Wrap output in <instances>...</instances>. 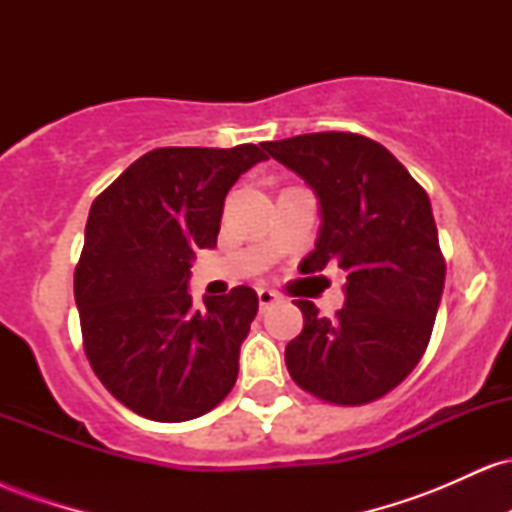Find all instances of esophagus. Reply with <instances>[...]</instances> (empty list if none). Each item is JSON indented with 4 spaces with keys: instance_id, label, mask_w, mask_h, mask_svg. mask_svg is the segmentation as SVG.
<instances>
[{
    "instance_id": "esophagus-1",
    "label": "esophagus",
    "mask_w": 512,
    "mask_h": 512,
    "mask_svg": "<svg viewBox=\"0 0 512 512\" xmlns=\"http://www.w3.org/2000/svg\"><path fill=\"white\" fill-rule=\"evenodd\" d=\"M257 301H260V308L264 310V308H269V305H274L276 301H279V293L260 286V289H257Z\"/></svg>"
}]
</instances>
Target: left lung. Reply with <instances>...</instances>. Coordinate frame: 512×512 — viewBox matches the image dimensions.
Masks as SVG:
<instances>
[{"label": "left lung", "instance_id": "1", "mask_svg": "<svg viewBox=\"0 0 512 512\" xmlns=\"http://www.w3.org/2000/svg\"><path fill=\"white\" fill-rule=\"evenodd\" d=\"M320 199V233L303 272H346L344 308L320 317L296 301L303 332L286 344L293 383L356 407L402 383L424 356L443 296L445 260L424 187L383 144L351 132L264 142Z\"/></svg>", "mask_w": 512, "mask_h": 512}]
</instances>
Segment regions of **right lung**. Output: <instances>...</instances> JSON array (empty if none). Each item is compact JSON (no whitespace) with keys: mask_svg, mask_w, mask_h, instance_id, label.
<instances>
[{"mask_svg":"<svg viewBox=\"0 0 512 512\" xmlns=\"http://www.w3.org/2000/svg\"><path fill=\"white\" fill-rule=\"evenodd\" d=\"M264 158L255 144L166 146L93 199L74 272L84 351L110 395L144 419H197L236 385L257 293L236 286L197 310L187 284L195 252L216 245L228 190Z\"/></svg>","mask_w":512,"mask_h":512,"instance_id":"obj_1","label":"right lung"}]
</instances>
